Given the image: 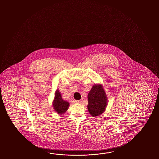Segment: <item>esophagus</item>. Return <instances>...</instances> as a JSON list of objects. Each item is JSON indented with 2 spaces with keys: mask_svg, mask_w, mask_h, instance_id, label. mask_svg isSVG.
Returning <instances> with one entry per match:
<instances>
[{
  "mask_svg": "<svg viewBox=\"0 0 159 159\" xmlns=\"http://www.w3.org/2000/svg\"><path fill=\"white\" fill-rule=\"evenodd\" d=\"M75 102L77 103H81V102H82V101L81 100H78V101H76Z\"/></svg>",
  "mask_w": 159,
  "mask_h": 159,
  "instance_id": "1",
  "label": "esophagus"
}]
</instances>
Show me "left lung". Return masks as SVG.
Returning a JSON list of instances; mask_svg holds the SVG:
<instances>
[{
	"label": "left lung",
	"instance_id": "8db88e82",
	"mask_svg": "<svg viewBox=\"0 0 159 159\" xmlns=\"http://www.w3.org/2000/svg\"><path fill=\"white\" fill-rule=\"evenodd\" d=\"M88 111L93 117L103 114L107 106L108 98L101 84H94L88 95Z\"/></svg>",
	"mask_w": 159,
	"mask_h": 159
}]
</instances>
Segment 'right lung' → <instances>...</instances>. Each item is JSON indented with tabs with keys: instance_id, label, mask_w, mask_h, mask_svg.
Here are the masks:
<instances>
[{
	"instance_id": "add662e5",
	"label": "right lung",
	"mask_w": 159,
	"mask_h": 159,
	"mask_svg": "<svg viewBox=\"0 0 159 159\" xmlns=\"http://www.w3.org/2000/svg\"><path fill=\"white\" fill-rule=\"evenodd\" d=\"M52 106L54 111L60 115L64 114L69 108V103L62 99L61 93L58 89H57L54 93V98L52 102Z\"/></svg>"
}]
</instances>
